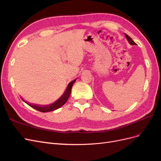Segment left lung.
<instances>
[{
  "mask_svg": "<svg viewBox=\"0 0 161 161\" xmlns=\"http://www.w3.org/2000/svg\"><path fill=\"white\" fill-rule=\"evenodd\" d=\"M125 37H126V39H127V40L128 41V42L130 43V44H131V45H132V46H134V45H136V43L131 40V38L130 37V36H128L127 34H125Z\"/></svg>",
  "mask_w": 161,
  "mask_h": 161,
  "instance_id": "8db88e82",
  "label": "left lung"
}]
</instances>
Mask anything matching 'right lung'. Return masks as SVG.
Wrapping results in <instances>:
<instances>
[{"label":"right lung","mask_w":161,"mask_h":161,"mask_svg":"<svg viewBox=\"0 0 161 161\" xmlns=\"http://www.w3.org/2000/svg\"><path fill=\"white\" fill-rule=\"evenodd\" d=\"M76 81V79L71 81L70 83L67 86V88L66 89L63 95L60 97L59 99H58L57 101H56L54 103H53L50 105H46V106H40V105H32V104H30L27 103L25 101L23 100L24 102H25V103L30 105V107H31L32 108L35 109L39 111H41V112H49L51 111H54L56 109H58V108H61L62 105H64L66 102L67 101V100L69 99L70 95L71 93V90H72V86L73 85V84L75 83V82Z\"/></svg>","instance_id":"add662e5"}]
</instances>
